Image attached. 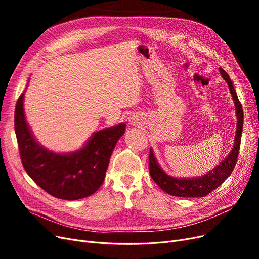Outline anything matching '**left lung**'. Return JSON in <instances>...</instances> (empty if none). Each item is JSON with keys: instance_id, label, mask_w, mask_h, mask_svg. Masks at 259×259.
<instances>
[{"instance_id": "1", "label": "left lung", "mask_w": 259, "mask_h": 259, "mask_svg": "<svg viewBox=\"0 0 259 259\" xmlns=\"http://www.w3.org/2000/svg\"><path fill=\"white\" fill-rule=\"evenodd\" d=\"M220 72L223 78L227 81V84L230 89V93L232 95L235 110L237 116V127L236 134L234 139V146L229 155L217 165L213 170L208 172L202 176H197V178H190V179H176L171 175H168L161 170L160 166L153 154V150L150 149L149 153V172L152 180L157 184V186L165 191L166 193L172 196L179 197H203L211 193L213 190L217 187H220L232 173L235 164L238 158V152L240 148L241 141V132L243 126V111L241 104L238 100L236 91L233 87L232 80L229 77L228 73L220 68Z\"/></svg>"}]
</instances>
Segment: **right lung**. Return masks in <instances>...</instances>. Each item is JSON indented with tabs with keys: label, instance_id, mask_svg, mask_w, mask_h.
Returning <instances> with one entry per match:
<instances>
[{
	"label": "right lung",
	"instance_id": "1",
	"mask_svg": "<svg viewBox=\"0 0 259 259\" xmlns=\"http://www.w3.org/2000/svg\"><path fill=\"white\" fill-rule=\"evenodd\" d=\"M24 93L15 111V130L22 164L32 181L50 195L76 200L92 195L102 186L113 149L124 134L121 124L97 131L79 150L56 153L40 145L27 124Z\"/></svg>",
	"mask_w": 259,
	"mask_h": 259
}]
</instances>
